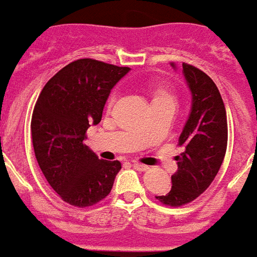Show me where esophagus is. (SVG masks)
<instances>
[{
	"instance_id": "34e87169",
	"label": "esophagus",
	"mask_w": 257,
	"mask_h": 257,
	"mask_svg": "<svg viewBox=\"0 0 257 257\" xmlns=\"http://www.w3.org/2000/svg\"><path fill=\"white\" fill-rule=\"evenodd\" d=\"M134 167L138 170V171H147V170H149V166H146V164H142V163H138V161H135Z\"/></svg>"
}]
</instances>
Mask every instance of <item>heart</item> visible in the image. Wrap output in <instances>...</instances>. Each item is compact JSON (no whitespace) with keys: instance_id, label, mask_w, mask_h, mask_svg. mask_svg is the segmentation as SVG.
<instances>
[{"instance_id":"1","label":"heart","mask_w":257,"mask_h":257,"mask_svg":"<svg viewBox=\"0 0 257 257\" xmlns=\"http://www.w3.org/2000/svg\"><path fill=\"white\" fill-rule=\"evenodd\" d=\"M154 100H171V101H174V97L171 96V93H168V91L166 90H160L159 93L156 94ZM112 103H114V96H111V97L108 98L107 105H112Z\"/></svg>"}]
</instances>
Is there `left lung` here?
I'll list each match as a JSON object with an SVG mask.
<instances>
[{"instance_id":"left-lung-1","label":"left lung","mask_w":257,"mask_h":257,"mask_svg":"<svg viewBox=\"0 0 257 257\" xmlns=\"http://www.w3.org/2000/svg\"><path fill=\"white\" fill-rule=\"evenodd\" d=\"M182 68L192 91L191 115L178 141L184 152L175 157L178 171L171 177V191L156 197L171 207L191 203L209 188L228 142L225 105L216 83L196 66L184 62Z\"/></svg>"}]
</instances>
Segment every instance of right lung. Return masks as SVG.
<instances>
[{"mask_svg":"<svg viewBox=\"0 0 257 257\" xmlns=\"http://www.w3.org/2000/svg\"><path fill=\"white\" fill-rule=\"evenodd\" d=\"M128 66L82 58L64 66L43 87L32 114L36 160L50 186L75 207L108 196L121 163L98 160L86 146V131L101 121L111 89Z\"/></svg>","mask_w":257,"mask_h":257,"instance_id":"obj_1","label":"right lung"}]
</instances>
